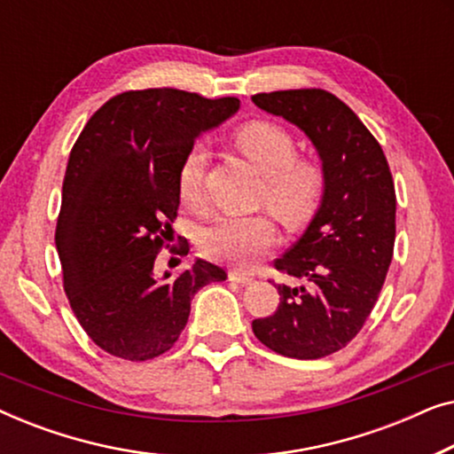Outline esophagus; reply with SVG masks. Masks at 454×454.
Listing matches in <instances>:
<instances>
[{
	"label": "esophagus",
	"instance_id": "1",
	"mask_svg": "<svg viewBox=\"0 0 454 454\" xmlns=\"http://www.w3.org/2000/svg\"><path fill=\"white\" fill-rule=\"evenodd\" d=\"M252 275H247V272H244V270H229V281H233V283H241V285H246V283H252Z\"/></svg>",
	"mask_w": 454,
	"mask_h": 454
}]
</instances>
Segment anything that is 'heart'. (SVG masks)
I'll return each mask as SVG.
<instances>
[{"instance_id": "b5f03b06", "label": "heart", "mask_w": 454, "mask_h": 454, "mask_svg": "<svg viewBox=\"0 0 454 454\" xmlns=\"http://www.w3.org/2000/svg\"><path fill=\"white\" fill-rule=\"evenodd\" d=\"M235 146L264 176L262 198L287 225L308 221L318 207L325 177L314 163L295 159V140L270 121H252L235 134ZM207 146L196 142L177 171V192L185 207H198ZM277 244V227L269 215L219 216L202 229L200 247L208 258L250 269Z\"/></svg>"}]
</instances>
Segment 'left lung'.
<instances>
[{"label": "left lung", "instance_id": "obj_1", "mask_svg": "<svg viewBox=\"0 0 454 454\" xmlns=\"http://www.w3.org/2000/svg\"><path fill=\"white\" fill-rule=\"evenodd\" d=\"M252 101L308 136L325 177L312 221L275 262L306 285H278L277 312L254 320L252 331L285 357H326L362 331L387 278L395 246L393 176L374 136L331 92H260Z\"/></svg>", "mask_w": 454, "mask_h": 454}]
</instances>
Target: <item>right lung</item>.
<instances>
[{
    "mask_svg": "<svg viewBox=\"0 0 454 454\" xmlns=\"http://www.w3.org/2000/svg\"><path fill=\"white\" fill-rule=\"evenodd\" d=\"M238 109L235 97L129 90L109 98L78 136L55 246L74 314L111 356L146 362L169 351L198 289L227 278L202 258L176 278L157 277L154 258L173 235L185 153Z\"/></svg>",
    "mask_w": 454,
    "mask_h": 454,
    "instance_id": "1",
    "label": "right lung"
}]
</instances>
